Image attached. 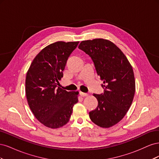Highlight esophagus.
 <instances>
[{"instance_id": "34e87169", "label": "esophagus", "mask_w": 159, "mask_h": 159, "mask_svg": "<svg viewBox=\"0 0 159 159\" xmlns=\"http://www.w3.org/2000/svg\"><path fill=\"white\" fill-rule=\"evenodd\" d=\"M80 95L81 96V97H86V96L88 95V93H84V92H81V91H80Z\"/></svg>"}]
</instances>
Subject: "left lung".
<instances>
[{
    "mask_svg": "<svg viewBox=\"0 0 159 159\" xmlns=\"http://www.w3.org/2000/svg\"><path fill=\"white\" fill-rule=\"evenodd\" d=\"M78 48L91 57L103 82L104 92L93 94L98 105L89 113L90 119L100 127H112L125 117L133 102L135 80L132 66L123 52L110 40H84Z\"/></svg>",
    "mask_w": 159,
    "mask_h": 159,
    "instance_id": "8db88e82",
    "label": "left lung"
}]
</instances>
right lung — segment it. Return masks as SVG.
I'll list each match as a JSON object with an SVG mask.
<instances>
[{
    "instance_id": "right-lung-1",
    "label": "right lung",
    "mask_w": 159,
    "mask_h": 159,
    "mask_svg": "<svg viewBox=\"0 0 159 159\" xmlns=\"http://www.w3.org/2000/svg\"><path fill=\"white\" fill-rule=\"evenodd\" d=\"M78 44L59 41L47 46L34 57L26 73L28 105L35 117L47 127L65 125L78 102V91H67L59 83L66 61Z\"/></svg>"
}]
</instances>
